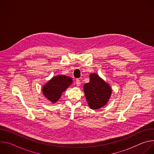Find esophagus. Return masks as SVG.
<instances>
[{
  "mask_svg": "<svg viewBox=\"0 0 154 154\" xmlns=\"http://www.w3.org/2000/svg\"><path fill=\"white\" fill-rule=\"evenodd\" d=\"M75 82H76V86H79L80 85H81V82H80V80H79V79H76V81H75Z\"/></svg>",
  "mask_w": 154,
  "mask_h": 154,
  "instance_id": "obj_1",
  "label": "esophagus"
}]
</instances>
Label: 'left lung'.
<instances>
[{
  "label": "left lung",
  "mask_w": 154,
  "mask_h": 154,
  "mask_svg": "<svg viewBox=\"0 0 154 154\" xmlns=\"http://www.w3.org/2000/svg\"><path fill=\"white\" fill-rule=\"evenodd\" d=\"M89 76L90 81L84 85V91L89 106L92 109H97L106 105L112 89L97 74L92 73Z\"/></svg>",
  "instance_id": "1"
}]
</instances>
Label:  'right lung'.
Returning a JSON list of instances; mask_svg holds the SVG:
<instances>
[{
    "label": "right lung",
    "mask_w": 154,
    "mask_h": 154,
    "mask_svg": "<svg viewBox=\"0 0 154 154\" xmlns=\"http://www.w3.org/2000/svg\"><path fill=\"white\" fill-rule=\"evenodd\" d=\"M73 82L72 78L65 75H58L51 79L43 86L44 95L53 103H56L63 92Z\"/></svg>",
    "instance_id": "obj_1"
}]
</instances>
